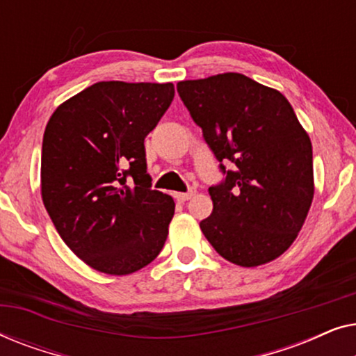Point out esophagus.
I'll use <instances>...</instances> for the list:
<instances>
[{
	"label": "esophagus",
	"instance_id": "esophagus-1",
	"mask_svg": "<svg viewBox=\"0 0 356 356\" xmlns=\"http://www.w3.org/2000/svg\"><path fill=\"white\" fill-rule=\"evenodd\" d=\"M194 194H196V189H189L188 193H177L175 194V197H177V201L179 202H186L194 196Z\"/></svg>",
	"mask_w": 356,
	"mask_h": 356
}]
</instances>
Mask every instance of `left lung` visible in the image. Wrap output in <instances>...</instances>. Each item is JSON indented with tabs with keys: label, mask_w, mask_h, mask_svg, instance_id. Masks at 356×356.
<instances>
[{
	"label": "left lung",
	"mask_w": 356,
	"mask_h": 356,
	"mask_svg": "<svg viewBox=\"0 0 356 356\" xmlns=\"http://www.w3.org/2000/svg\"><path fill=\"white\" fill-rule=\"evenodd\" d=\"M216 154L223 183L209 188L199 223L223 259L256 267L277 259L303 227L314 196L313 145L289 100L238 72L177 84ZM230 159L233 170L222 161Z\"/></svg>",
	"instance_id": "obj_1"
}]
</instances>
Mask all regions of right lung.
<instances>
[{
  "instance_id": "right-lung-1",
  "label": "right lung",
  "mask_w": 356,
  "mask_h": 356,
  "mask_svg": "<svg viewBox=\"0 0 356 356\" xmlns=\"http://www.w3.org/2000/svg\"><path fill=\"white\" fill-rule=\"evenodd\" d=\"M173 97L172 82L102 81L63 102L48 120L42 201L63 241L92 269L133 274L167 241L175 202L150 189L144 139Z\"/></svg>"
}]
</instances>
